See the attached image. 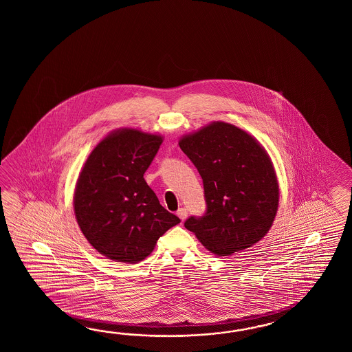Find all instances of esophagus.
Instances as JSON below:
<instances>
[{"mask_svg":"<svg viewBox=\"0 0 352 352\" xmlns=\"http://www.w3.org/2000/svg\"><path fill=\"white\" fill-rule=\"evenodd\" d=\"M187 214H188V212H187V209H185V208H182V209H179V211H177V217H179L182 221L186 219Z\"/></svg>","mask_w":352,"mask_h":352,"instance_id":"esophagus-1","label":"esophagus"}]
</instances>
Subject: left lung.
Segmentation results:
<instances>
[{
  "label": "left lung",
  "instance_id": "1",
  "mask_svg": "<svg viewBox=\"0 0 352 352\" xmlns=\"http://www.w3.org/2000/svg\"><path fill=\"white\" fill-rule=\"evenodd\" d=\"M201 176L206 211L185 228L211 253L230 255L252 247L276 217L279 188L270 158L243 129L214 122L179 140Z\"/></svg>",
  "mask_w": 352,
  "mask_h": 352
}]
</instances>
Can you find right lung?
Instances as JSON below:
<instances>
[{"label":"right lung","mask_w":352,"mask_h":352,"mask_svg":"<svg viewBox=\"0 0 352 352\" xmlns=\"http://www.w3.org/2000/svg\"><path fill=\"white\" fill-rule=\"evenodd\" d=\"M161 143L160 135L117 131L91 151L78 179L76 221L94 249L116 262H141L181 221L143 177Z\"/></svg>","instance_id":"1"}]
</instances>
